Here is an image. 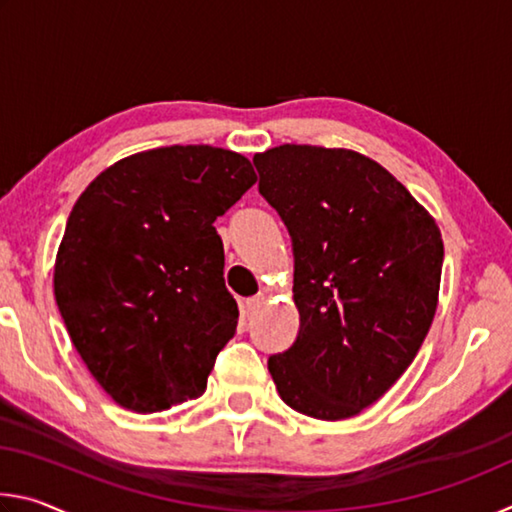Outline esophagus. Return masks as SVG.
Here are the masks:
<instances>
[{
	"label": "esophagus",
	"mask_w": 512,
	"mask_h": 512,
	"mask_svg": "<svg viewBox=\"0 0 512 512\" xmlns=\"http://www.w3.org/2000/svg\"><path fill=\"white\" fill-rule=\"evenodd\" d=\"M262 302H264V296H255V298H248L246 302H244V314L246 316H253L255 311L262 307Z\"/></svg>",
	"instance_id": "1"
}]
</instances>
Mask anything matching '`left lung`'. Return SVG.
<instances>
[{
	"mask_svg": "<svg viewBox=\"0 0 512 512\" xmlns=\"http://www.w3.org/2000/svg\"><path fill=\"white\" fill-rule=\"evenodd\" d=\"M253 162L293 241L300 311L296 341L268 372L293 411L352 418L418 354L438 307L443 237L409 189L357 151L282 144Z\"/></svg>",
	"mask_w": 512,
	"mask_h": 512,
	"instance_id": "obj_1",
	"label": "left lung"
}]
</instances>
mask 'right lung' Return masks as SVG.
<instances>
[{
  "instance_id": "add662e5",
  "label": "right lung",
  "mask_w": 512,
  "mask_h": 512,
  "mask_svg": "<svg viewBox=\"0 0 512 512\" xmlns=\"http://www.w3.org/2000/svg\"><path fill=\"white\" fill-rule=\"evenodd\" d=\"M257 183L241 153L162 146L101 171L69 214L54 296L76 352L119 406L201 397L239 309L214 221Z\"/></svg>"
}]
</instances>
